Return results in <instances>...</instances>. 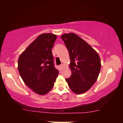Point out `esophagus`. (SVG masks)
I'll return each instance as SVG.
<instances>
[{
    "label": "esophagus",
    "instance_id": "obj_1",
    "mask_svg": "<svg viewBox=\"0 0 123 123\" xmlns=\"http://www.w3.org/2000/svg\"><path fill=\"white\" fill-rule=\"evenodd\" d=\"M59 68H60V69H62V68H63V64L60 65L59 66Z\"/></svg>",
    "mask_w": 123,
    "mask_h": 123
}]
</instances>
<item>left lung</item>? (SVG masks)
I'll return each mask as SVG.
<instances>
[{
  "instance_id": "left-lung-1",
  "label": "left lung",
  "mask_w": 123,
  "mask_h": 123,
  "mask_svg": "<svg viewBox=\"0 0 123 123\" xmlns=\"http://www.w3.org/2000/svg\"><path fill=\"white\" fill-rule=\"evenodd\" d=\"M61 38L68 49L71 60V76L65 80L75 93H85L98 78L101 69L100 56L90 45L75 33H65Z\"/></svg>"
}]
</instances>
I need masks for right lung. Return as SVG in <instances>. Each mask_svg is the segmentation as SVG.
Segmentation results:
<instances>
[{"instance_id": "right-lung-1", "label": "right lung", "mask_w": 123, "mask_h": 123, "mask_svg": "<svg viewBox=\"0 0 123 123\" xmlns=\"http://www.w3.org/2000/svg\"><path fill=\"white\" fill-rule=\"evenodd\" d=\"M56 37L49 33L40 35L18 59V69L22 79L38 95H46L53 88L59 74L51 51Z\"/></svg>"}]
</instances>
